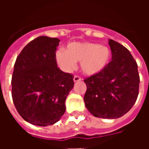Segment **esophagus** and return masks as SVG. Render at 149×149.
Masks as SVG:
<instances>
[{
    "mask_svg": "<svg viewBox=\"0 0 149 149\" xmlns=\"http://www.w3.org/2000/svg\"><path fill=\"white\" fill-rule=\"evenodd\" d=\"M81 80V77L80 76H78V75H76L74 76V78H73V81L74 82H77V81H80Z\"/></svg>",
    "mask_w": 149,
    "mask_h": 149,
    "instance_id": "34e87169",
    "label": "esophagus"
}]
</instances>
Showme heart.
Segmentation results:
<instances>
[{"label":"heart","mask_w":149,"mask_h":149,"mask_svg":"<svg viewBox=\"0 0 149 149\" xmlns=\"http://www.w3.org/2000/svg\"><path fill=\"white\" fill-rule=\"evenodd\" d=\"M111 58V52L106 46L94 43H71L65 51L56 52V59L65 71H71L81 61L82 71L85 74L93 75L103 70Z\"/></svg>","instance_id":"obj_1"}]
</instances>
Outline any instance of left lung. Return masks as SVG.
I'll list each match as a JSON object with an SVG mask.
<instances>
[{
  "label": "left lung",
  "instance_id": "obj_1",
  "mask_svg": "<svg viewBox=\"0 0 149 149\" xmlns=\"http://www.w3.org/2000/svg\"><path fill=\"white\" fill-rule=\"evenodd\" d=\"M112 61L103 70L84 78L88 110L97 117L116 119L131 109L139 94L137 64L125 46L109 40Z\"/></svg>",
  "mask_w": 149,
  "mask_h": 149
}]
</instances>
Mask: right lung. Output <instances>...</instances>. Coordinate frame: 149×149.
Segmentation results:
<instances>
[{"label":"right lung","mask_w":149,"mask_h":149,"mask_svg":"<svg viewBox=\"0 0 149 149\" xmlns=\"http://www.w3.org/2000/svg\"><path fill=\"white\" fill-rule=\"evenodd\" d=\"M60 40L41 36L33 40L17 57L12 76V97L27 122L47 126L65 112V100L74 86L73 75L57 67Z\"/></svg>","instance_id":"right-lung-1"}]
</instances>
